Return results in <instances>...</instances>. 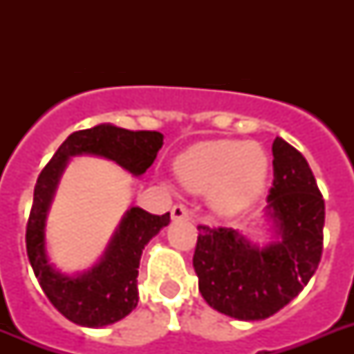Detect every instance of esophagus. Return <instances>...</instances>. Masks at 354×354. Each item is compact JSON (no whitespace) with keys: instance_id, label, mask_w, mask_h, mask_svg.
I'll return each instance as SVG.
<instances>
[{"instance_id":"obj_1","label":"esophagus","mask_w":354,"mask_h":354,"mask_svg":"<svg viewBox=\"0 0 354 354\" xmlns=\"http://www.w3.org/2000/svg\"><path fill=\"white\" fill-rule=\"evenodd\" d=\"M171 216H172V221H183V218H189L187 207L182 204H176L171 209Z\"/></svg>"}]
</instances>
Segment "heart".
Returning <instances> with one entry per match:
<instances>
[{"mask_svg": "<svg viewBox=\"0 0 354 354\" xmlns=\"http://www.w3.org/2000/svg\"><path fill=\"white\" fill-rule=\"evenodd\" d=\"M174 171L187 191H209L213 209L233 215L263 194L270 163L261 145L221 139L191 147L178 158Z\"/></svg>", "mask_w": 354, "mask_h": 354, "instance_id": "heart-1", "label": "heart"}]
</instances>
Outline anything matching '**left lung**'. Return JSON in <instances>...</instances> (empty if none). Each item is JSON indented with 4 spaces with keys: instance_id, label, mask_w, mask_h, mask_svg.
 I'll use <instances>...</instances> for the list:
<instances>
[{
    "instance_id": "obj_1",
    "label": "left lung",
    "mask_w": 354,
    "mask_h": 354,
    "mask_svg": "<svg viewBox=\"0 0 354 354\" xmlns=\"http://www.w3.org/2000/svg\"><path fill=\"white\" fill-rule=\"evenodd\" d=\"M266 215L277 241L257 246L233 227L198 226L193 266L200 294L218 313L270 318L303 290L324 252L325 202L307 160L275 138Z\"/></svg>"
}]
</instances>
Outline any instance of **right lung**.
<instances>
[{"label": "right lung", "mask_w": 354, "mask_h": 354, "mask_svg": "<svg viewBox=\"0 0 354 354\" xmlns=\"http://www.w3.org/2000/svg\"><path fill=\"white\" fill-rule=\"evenodd\" d=\"M163 145V133L124 130L113 124H97L73 132L51 161L41 169L35 185V198L27 222V255L35 275L53 307L82 327H104L132 313L138 305L139 259L147 242L171 222V215H150L130 207L102 259L88 272L64 275L53 268L46 252V218L58 180L71 156L93 154L115 161L122 169L141 176Z\"/></svg>", "instance_id": "obj_1"}]
</instances>
